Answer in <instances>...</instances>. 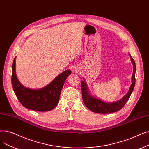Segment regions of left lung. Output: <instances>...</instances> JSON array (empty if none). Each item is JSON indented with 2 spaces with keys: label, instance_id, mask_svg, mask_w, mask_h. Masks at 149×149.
<instances>
[{
  "label": "left lung",
  "instance_id": "1",
  "mask_svg": "<svg viewBox=\"0 0 149 149\" xmlns=\"http://www.w3.org/2000/svg\"><path fill=\"white\" fill-rule=\"evenodd\" d=\"M131 58V61L133 65V72L132 75V83L130 85V89H129L128 92L126 94V95L119 100V101L115 102L113 103H107L103 101L97 99L94 97L91 96L89 92L88 89L86 85V83L85 81H81V93H82V97L85 106L90 109L91 111L100 114H107V113H111L114 112H116L119 111L120 109L124 107L128 99L133 92L135 85V72H136V64L133 58L130 55Z\"/></svg>",
  "mask_w": 149,
  "mask_h": 149
}]
</instances>
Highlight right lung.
I'll return each mask as SVG.
<instances>
[{
	"label": "right lung",
	"instance_id": "obj_1",
	"mask_svg": "<svg viewBox=\"0 0 149 149\" xmlns=\"http://www.w3.org/2000/svg\"><path fill=\"white\" fill-rule=\"evenodd\" d=\"M70 74V70H65L46 86L40 89H30L24 86L17 79L15 58L12 64V86L17 98L24 107L34 111H48L58 103L64 81Z\"/></svg>",
	"mask_w": 149,
	"mask_h": 149
}]
</instances>
